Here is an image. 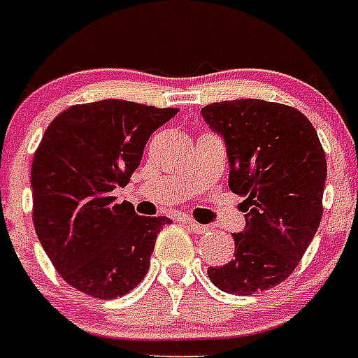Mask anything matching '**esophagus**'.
<instances>
[{
	"label": "esophagus",
	"instance_id": "34e87169",
	"mask_svg": "<svg viewBox=\"0 0 358 358\" xmlns=\"http://www.w3.org/2000/svg\"><path fill=\"white\" fill-rule=\"evenodd\" d=\"M184 223L195 234H204V233H206V231H208V227H206V225H201V223H197V222H195V220H191V217H185Z\"/></svg>",
	"mask_w": 358,
	"mask_h": 358
}]
</instances>
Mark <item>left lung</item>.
<instances>
[{
	"label": "left lung",
	"instance_id": "1",
	"mask_svg": "<svg viewBox=\"0 0 358 358\" xmlns=\"http://www.w3.org/2000/svg\"><path fill=\"white\" fill-rule=\"evenodd\" d=\"M206 124L225 138L229 187L242 195L245 229L234 259L210 266L225 293L253 294L287 280L323 217L327 157L312 122L294 106L263 99L210 103Z\"/></svg>",
	"mask_w": 358,
	"mask_h": 358
}]
</instances>
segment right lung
<instances>
[{
    "label": "right lung",
    "instance_id": "obj_1",
    "mask_svg": "<svg viewBox=\"0 0 358 358\" xmlns=\"http://www.w3.org/2000/svg\"><path fill=\"white\" fill-rule=\"evenodd\" d=\"M178 108L124 99L73 105L46 127L31 163L34 225L58 274L88 296L118 299L143 282L169 217L136 215L113 189Z\"/></svg>",
    "mask_w": 358,
    "mask_h": 358
}]
</instances>
